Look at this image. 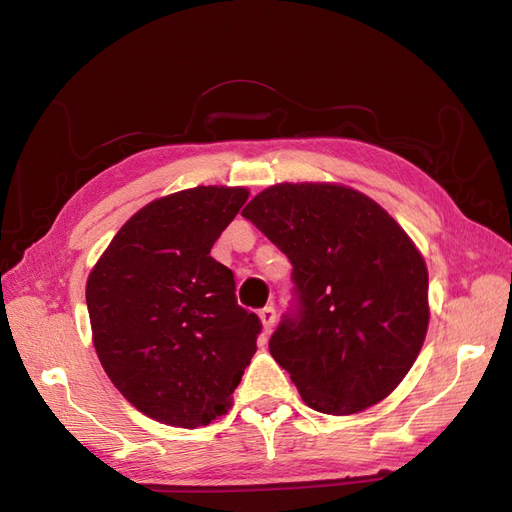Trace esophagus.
<instances>
[{"mask_svg":"<svg viewBox=\"0 0 512 512\" xmlns=\"http://www.w3.org/2000/svg\"><path fill=\"white\" fill-rule=\"evenodd\" d=\"M260 320H262V327H265V331H267V333H271V331H273V327H275V320H277V316H275V307H273V305L262 307V309H260Z\"/></svg>","mask_w":512,"mask_h":512,"instance_id":"34e87169","label":"esophagus"}]
</instances>
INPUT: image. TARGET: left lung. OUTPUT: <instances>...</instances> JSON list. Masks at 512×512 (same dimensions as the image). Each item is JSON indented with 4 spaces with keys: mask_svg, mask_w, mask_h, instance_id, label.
Listing matches in <instances>:
<instances>
[{
    "mask_svg": "<svg viewBox=\"0 0 512 512\" xmlns=\"http://www.w3.org/2000/svg\"><path fill=\"white\" fill-rule=\"evenodd\" d=\"M292 265V303L269 339L309 408L354 414L404 380L425 342L429 277L389 213L333 183H280L243 209Z\"/></svg>",
    "mask_w": 512,
    "mask_h": 512,
    "instance_id": "left-lung-1",
    "label": "left lung"
}]
</instances>
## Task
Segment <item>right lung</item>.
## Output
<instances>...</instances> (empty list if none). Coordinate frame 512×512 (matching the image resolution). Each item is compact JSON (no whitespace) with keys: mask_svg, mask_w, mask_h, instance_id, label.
Segmentation results:
<instances>
[{"mask_svg":"<svg viewBox=\"0 0 512 512\" xmlns=\"http://www.w3.org/2000/svg\"><path fill=\"white\" fill-rule=\"evenodd\" d=\"M247 190L198 185L153 200L121 226L87 280L98 359L134 408L196 429L230 406L262 322L209 256Z\"/></svg>","mask_w":512,"mask_h":512,"instance_id":"1","label":"right lung"}]
</instances>
